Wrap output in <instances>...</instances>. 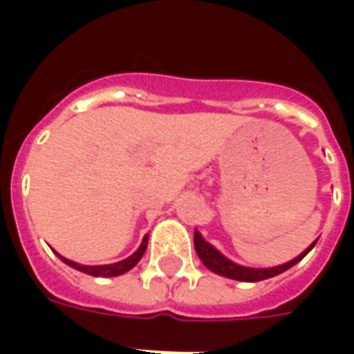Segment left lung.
<instances>
[{"label":"left lung","mask_w":354,"mask_h":354,"mask_svg":"<svg viewBox=\"0 0 354 354\" xmlns=\"http://www.w3.org/2000/svg\"><path fill=\"white\" fill-rule=\"evenodd\" d=\"M193 241H195V250H197V256L201 258V261L205 263V267H208L212 273L222 274V277H227V279H233V281H243V282H258V281H266V279H271V277H277V274L284 273L286 269L294 267L297 261H301L307 256V252L311 250L315 243H313L309 248H305L304 252L299 254L297 258L294 260L286 261L282 266L277 267H267V269H252V267H243L233 263L231 260H227L222 252H218L214 246L207 243L199 231L195 230L193 233Z\"/></svg>","instance_id":"1"}]
</instances>
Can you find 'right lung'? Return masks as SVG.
<instances>
[{
    "mask_svg": "<svg viewBox=\"0 0 354 354\" xmlns=\"http://www.w3.org/2000/svg\"><path fill=\"white\" fill-rule=\"evenodd\" d=\"M146 248H147V235L144 237V241H142V245H140L138 250L132 254V256H129L127 260L117 261V263H109V266H81V263H75V261L68 260V258H62L60 254H57V256L60 258V260L64 261L66 266L73 267V269H77V271H81V273L93 274V277H117V274H123L127 273V271H131L132 267L142 260V256H144V252H146Z\"/></svg>",
    "mask_w": 354,
    "mask_h": 354,
    "instance_id": "add662e5",
    "label": "right lung"
}]
</instances>
